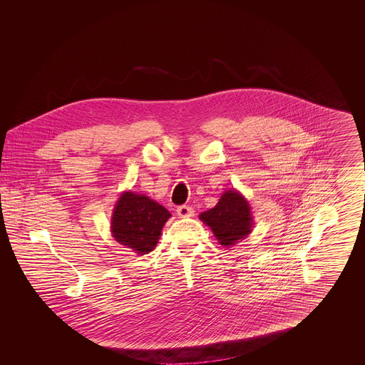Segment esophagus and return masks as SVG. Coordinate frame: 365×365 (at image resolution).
Listing matches in <instances>:
<instances>
[{
    "instance_id": "esophagus-1",
    "label": "esophagus",
    "mask_w": 365,
    "mask_h": 365,
    "mask_svg": "<svg viewBox=\"0 0 365 365\" xmlns=\"http://www.w3.org/2000/svg\"><path fill=\"white\" fill-rule=\"evenodd\" d=\"M176 213L180 216V217H190L194 215V209L189 207V205H180L176 208Z\"/></svg>"
}]
</instances>
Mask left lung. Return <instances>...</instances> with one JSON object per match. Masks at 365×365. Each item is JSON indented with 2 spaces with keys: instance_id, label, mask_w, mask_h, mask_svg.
Here are the masks:
<instances>
[{
  "instance_id": "1",
  "label": "left lung",
  "mask_w": 365,
  "mask_h": 365,
  "mask_svg": "<svg viewBox=\"0 0 365 365\" xmlns=\"http://www.w3.org/2000/svg\"><path fill=\"white\" fill-rule=\"evenodd\" d=\"M200 219L210 227L215 237L223 246L235 245L246 238L253 228L250 205L237 190L223 192L217 205L202 212Z\"/></svg>"
}]
</instances>
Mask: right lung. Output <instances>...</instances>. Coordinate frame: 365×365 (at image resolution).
Wrapping results in <instances>:
<instances>
[{
    "label": "right lung",
    "mask_w": 365,
    "mask_h": 365,
    "mask_svg": "<svg viewBox=\"0 0 365 365\" xmlns=\"http://www.w3.org/2000/svg\"><path fill=\"white\" fill-rule=\"evenodd\" d=\"M170 217L171 213L149 197L124 191L113 209L110 231L123 246L146 255L155 249Z\"/></svg>",
    "instance_id": "add662e5"
}]
</instances>
